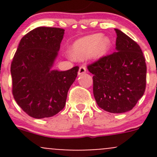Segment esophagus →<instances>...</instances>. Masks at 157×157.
Returning a JSON list of instances; mask_svg holds the SVG:
<instances>
[{"label":"esophagus","mask_w":157,"mask_h":157,"mask_svg":"<svg viewBox=\"0 0 157 157\" xmlns=\"http://www.w3.org/2000/svg\"><path fill=\"white\" fill-rule=\"evenodd\" d=\"M86 72V67H85L84 66H81V67H80V68H79L78 75H83V74H84Z\"/></svg>","instance_id":"1"}]
</instances>
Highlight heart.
<instances>
[{"instance_id":"1","label":"heart","mask_w":157,"mask_h":157,"mask_svg":"<svg viewBox=\"0 0 157 157\" xmlns=\"http://www.w3.org/2000/svg\"><path fill=\"white\" fill-rule=\"evenodd\" d=\"M111 40L101 34H93L78 39L70 49L71 56L75 60H84L91 55L94 59H100L109 52Z\"/></svg>"}]
</instances>
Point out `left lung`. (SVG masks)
Returning a JSON list of instances; mask_svg holds the SVG:
<instances>
[{
	"label": "left lung",
	"instance_id": "8db88e82",
	"mask_svg": "<svg viewBox=\"0 0 157 157\" xmlns=\"http://www.w3.org/2000/svg\"><path fill=\"white\" fill-rule=\"evenodd\" d=\"M115 52L87 67L93 74V95L97 105L111 113L131 110L146 88L147 66L138 44L115 29Z\"/></svg>",
	"mask_w": 157,
	"mask_h": 157
}]
</instances>
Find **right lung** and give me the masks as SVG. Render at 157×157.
I'll list each match as a JSON object with an SVG mask.
<instances>
[{"mask_svg":"<svg viewBox=\"0 0 157 157\" xmlns=\"http://www.w3.org/2000/svg\"><path fill=\"white\" fill-rule=\"evenodd\" d=\"M64 34L61 28H36L22 38L13 58V98L33 118H49L62 110L77 76V66L65 71L52 69Z\"/></svg>","mask_w":157,"mask_h":157,"instance_id":"1","label":"right lung"}]
</instances>
